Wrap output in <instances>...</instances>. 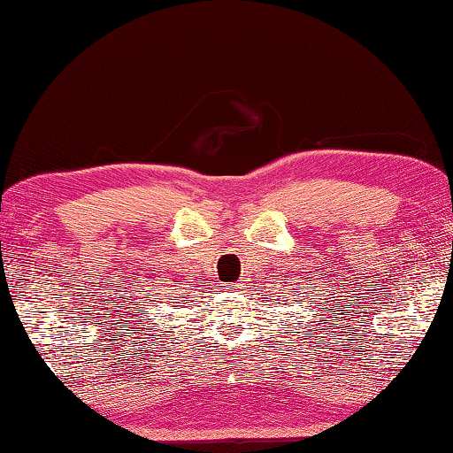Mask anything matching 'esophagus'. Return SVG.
<instances>
[{"label":"esophagus","instance_id":"1","mask_svg":"<svg viewBox=\"0 0 453 453\" xmlns=\"http://www.w3.org/2000/svg\"><path fill=\"white\" fill-rule=\"evenodd\" d=\"M239 288H242V286H239L237 282H227V284H224V290H226V292H239Z\"/></svg>","mask_w":453,"mask_h":453}]
</instances>
